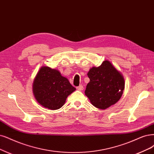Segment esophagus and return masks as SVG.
<instances>
[{"mask_svg": "<svg viewBox=\"0 0 154 154\" xmlns=\"http://www.w3.org/2000/svg\"><path fill=\"white\" fill-rule=\"evenodd\" d=\"M76 88H77V90H79V91H82V90H83V89H84V87H83L82 85H80V86H78V87H77Z\"/></svg>", "mask_w": 154, "mask_h": 154, "instance_id": "34e87169", "label": "esophagus"}]
</instances>
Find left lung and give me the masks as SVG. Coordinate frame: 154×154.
Returning <instances> with one entry per match:
<instances>
[{"instance_id": "left-lung-1", "label": "left lung", "mask_w": 154, "mask_h": 154, "mask_svg": "<svg viewBox=\"0 0 154 154\" xmlns=\"http://www.w3.org/2000/svg\"><path fill=\"white\" fill-rule=\"evenodd\" d=\"M88 76L90 81L85 94L93 106L104 110L120 100L124 89V80L109 61H104L100 66L91 68Z\"/></svg>"}]
</instances>
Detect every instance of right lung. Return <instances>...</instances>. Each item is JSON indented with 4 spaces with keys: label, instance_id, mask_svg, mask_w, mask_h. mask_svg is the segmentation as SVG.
<instances>
[{
    "label": "right lung",
    "instance_id": "right-lung-1",
    "mask_svg": "<svg viewBox=\"0 0 154 154\" xmlns=\"http://www.w3.org/2000/svg\"><path fill=\"white\" fill-rule=\"evenodd\" d=\"M75 88L60 72L48 66H42L33 82V91L38 103L50 110L59 109L68 95Z\"/></svg>",
    "mask_w": 154,
    "mask_h": 154
}]
</instances>
